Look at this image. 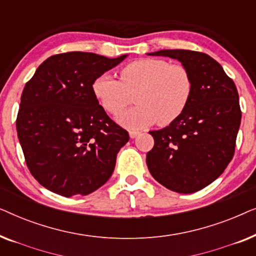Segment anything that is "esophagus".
Segmentation results:
<instances>
[{"label":"esophagus","instance_id":"34e87169","mask_svg":"<svg viewBox=\"0 0 256 256\" xmlns=\"http://www.w3.org/2000/svg\"><path fill=\"white\" fill-rule=\"evenodd\" d=\"M140 134L138 130H134V129H132V130H129V136H130L132 138H135L136 136Z\"/></svg>","mask_w":256,"mask_h":256}]
</instances>
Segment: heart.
Returning a JSON list of instances; mask_svg holds the SVG:
<instances>
[{"label":"heart","mask_w":256,"mask_h":256,"mask_svg":"<svg viewBox=\"0 0 256 256\" xmlns=\"http://www.w3.org/2000/svg\"><path fill=\"white\" fill-rule=\"evenodd\" d=\"M118 74L120 80L110 74L96 76L92 90L104 110L113 115L121 113L135 96L138 104L118 118L127 128L138 129L155 122L170 124L183 114L194 92L186 66L166 59H138L124 65Z\"/></svg>","instance_id":"b5f03b06"}]
</instances>
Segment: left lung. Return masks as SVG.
<instances>
[{
  "label": "left lung",
  "mask_w": 256,
  "mask_h": 256,
  "mask_svg": "<svg viewBox=\"0 0 256 256\" xmlns=\"http://www.w3.org/2000/svg\"><path fill=\"white\" fill-rule=\"evenodd\" d=\"M150 56L178 59L194 80L183 114L168 127L150 132L146 154L152 176L178 194H194L224 172L232 160L241 122L236 84L208 54L191 50H160Z\"/></svg>",
  "instance_id": "obj_1"
}]
</instances>
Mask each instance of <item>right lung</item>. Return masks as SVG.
<instances>
[{"instance_id":"obj_1","label":"right lung","mask_w":256,"mask_h":256,"mask_svg":"<svg viewBox=\"0 0 256 256\" xmlns=\"http://www.w3.org/2000/svg\"><path fill=\"white\" fill-rule=\"evenodd\" d=\"M126 57L54 54L26 84L17 135L31 174L48 190L64 197L85 196L110 180L129 134L99 104L92 84Z\"/></svg>"}]
</instances>
